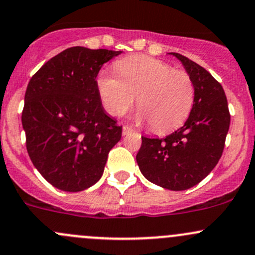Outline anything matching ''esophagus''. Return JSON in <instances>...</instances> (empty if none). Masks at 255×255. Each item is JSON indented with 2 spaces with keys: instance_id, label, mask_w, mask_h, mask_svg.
Wrapping results in <instances>:
<instances>
[{
  "instance_id": "obj_1",
  "label": "esophagus",
  "mask_w": 255,
  "mask_h": 255,
  "mask_svg": "<svg viewBox=\"0 0 255 255\" xmlns=\"http://www.w3.org/2000/svg\"><path fill=\"white\" fill-rule=\"evenodd\" d=\"M133 130H134V129H133L132 127H128V126H123V127H122V133H123V135L128 134V133H132Z\"/></svg>"
}]
</instances>
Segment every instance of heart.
Masks as SVG:
<instances>
[{"label": "heart", "instance_id": "b5f03b06", "mask_svg": "<svg viewBox=\"0 0 255 255\" xmlns=\"http://www.w3.org/2000/svg\"><path fill=\"white\" fill-rule=\"evenodd\" d=\"M119 73L101 71L96 84L106 111L122 116L136 103L138 122L149 121L155 132L179 127L194 103V84L188 73L148 56H130L117 62Z\"/></svg>", "mask_w": 255, "mask_h": 255}]
</instances>
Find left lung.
<instances>
[{
  "label": "left lung",
  "mask_w": 255,
  "mask_h": 255,
  "mask_svg": "<svg viewBox=\"0 0 255 255\" xmlns=\"http://www.w3.org/2000/svg\"><path fill=\"white\" fill-rule=\"evenodd\" d=\"M194 84V103L184 125L165 138L141 136L136 154L139 170L148 181L170 191L199 183L221 157L230 128L227 99L221 84L202 66L176 52Z\"/></svg>",
  "instance_id": "1"
}]
</instances>
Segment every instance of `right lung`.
Here are the masks:
<instances>
[{
  "mask_svg": "<svg viewBox=\"0 0 255 255\" xmlns=\"http://www.w3.org/2000/svg\"><path fill=\"white\" fill-rule=\"evenodd\" d=\"M122 53L74 46L47 61L24 96L26 150L41 176L57 189L80 192L101 178L122 127L101 104L96 77Z\"/></svg>",
  "mask_w": 255,
  "mask_h": 255,
  "instance_id": "add662e5",
  "label": "right lung"
}]
</instances>
